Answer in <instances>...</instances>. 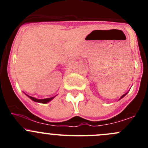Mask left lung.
Segmentation results:
<instances>
[{"mask_svg":"<svg viewBox=\"0 0 148 148\" xmlns=\"http://www.w3.org/2000/svg\"><path fill=\"white\" fill-rule=\"evenodd\" d=\"M127 95V93L126 94H125V95H122V97H120V99H122V98H123L124 97H125V95Z\"/></svg>","mask_w":148,"mask_h":148,"instance_id":"left-lung-1","label":"left lung"}]
</instances>
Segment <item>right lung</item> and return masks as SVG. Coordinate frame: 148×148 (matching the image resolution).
I'll return each mask as SVG.
<instances>
[{
    "mask_svg": "<svg viewBox=\"0 0 148 148\" xmlns=\"http://www.w3.org/2000/svg\"><path fill=\"white\" fill-rule=\"evenodd\" d=\"M28 97L30 98L31 99H32L33 101H34V102H39V103H44V104H46V103L50 102L51 100H52V99L54 98V97H50V98H46V99H36V98H34L33 97H30L27 95Z\"/></svg>",
    "mask_w": 148,
    "mask_h": 148,
    "instance_id": "right-lung-1",
    "label": "right lung"
}]
</instances>
